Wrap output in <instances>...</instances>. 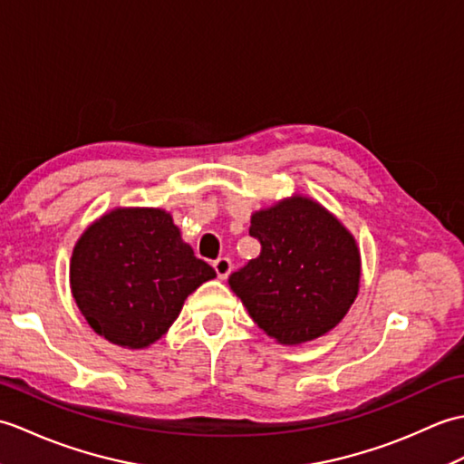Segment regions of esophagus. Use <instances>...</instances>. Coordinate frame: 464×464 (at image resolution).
<instances>
[{
	"label": "esophagus",
	"mask_w": 464,
	"mask_h": 464,
	"mask_svg": "<svg viewBox=\"0 0 464 464\" xmlns=\"http://www.w3.org/2000/svg\"><path fill=\"white\" fill-rule=\"evenodd\" d=\"M214 270H216V274H218L220 280H226V277H228V274L232 272L230 258H218V260H216L214 262Z\"/></svg>",
	"instance_id": "1"
}]
</instances>
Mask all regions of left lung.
I'll use <instances>...</instances> for the list:
<instances>
[{
  "label": "left lung",
  "mask_w": 464,
  "mask_h": 464,
  "mask_svg": "<svg viewBox=\"0 0 464 464\" xmlns=\"http://www.w3.org/2000/svg\"><path fill=\"white\" fill-rule=\"evenodd\" d=\"M262 252L228 277L250 317L277 343L334 329L355 302L362 258L355 238L322 204L295 194L252 214Z\"/></svg>",
  "instance_id": "obj_1"
}]
</instances>
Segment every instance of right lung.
Returning a JSON list of instances; mask_svg holds the SVG:
<instances>
[{
  "label": "right lung",
  "instance_id": "obj_1",
  "mask_svg": "<svg viewBox=\"0 0 464 464\" xmlns=\"http://www.w3.org/2000/svg\"><path fill=\"white\" fill-rule=\"evenodd\" d=\"M216 277L160 208H115L91 224L71 256V292L111 343L142 349L169 332L187 297Z\"/></svg>",
  "mask_w": 464,
  "mask_h": 464
}]
</instances>
